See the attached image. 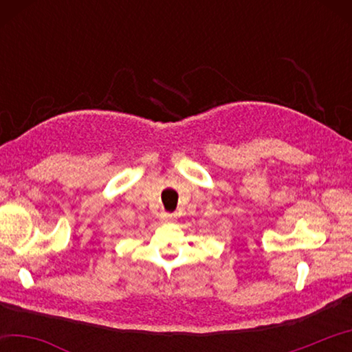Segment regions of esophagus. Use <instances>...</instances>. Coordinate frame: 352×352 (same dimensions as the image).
<instances>
[{"mask_svg": "<svg viewBox=\"0 0 352 352\" xmlns=\"http://www.w3.org/2000/svg\"><path fill=\"white\" fill-rule=\"evenodd\" d=\"M160 220L164 223H169V222H174L175 220V216L174 214H169V212H162L160 214Z\"/></svg>", "mask_w": 352, "mask_h": 352, "instance_id": "1", "label": "esophagus"}]
</instances>
